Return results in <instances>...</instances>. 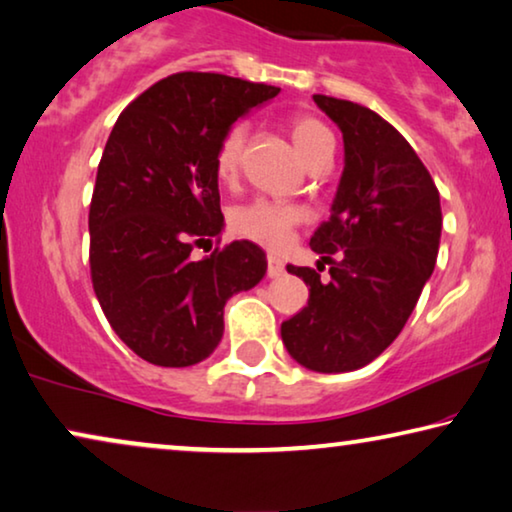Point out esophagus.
Returning <instances> with one entry per match:
<instances>
[{"mask_svg":"<svg viewBox=\"0 0 512 512\" xmlns=\"http://www.w3.org/2000/svg\"><path fill=\"white\" fill-rule=\"evenodd\" d=\"M266 273L269 278H280L285 273V262L276 255H266Z\"/></svg>","mask_w":512,"mask_h":512,"instance_id":"esophagus-1","label":"esophagus"}]
</instances>
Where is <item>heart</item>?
<instances>
[{"instance_id":"1","label":"heart","mask_w":512,"mask_h":512,"mask_svg":"<svg viewBox=\"0 0 512 512\" xmlns=\"http://www.w3.org/2000/svg\"><path fill=\"white\" fill-rule=\"evenodd\" d=\"M290 136L294 150H297L306 167L318 160V157L334 153V136H331L329 129L320 120L311 118V115H297V118H292ZM246 141V125L229 127L225 136L220 139L218 150H215V176H218L220 183L229 185L239 178ZM301 220H304V211L299 206L280 204V201L269 199H255L250 204L234 208L232 218H229L236 234L246 236V239L271 250L283 248L290 241L292 229Z\"/></svg>"}]
</instances>
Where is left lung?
<instances>
[{
	"instance_id": "left-lung-1",
	"label": "left lung",
	"mask_w": 512,
	"mask_h": 512,
	"mask_svg": "<svg viewBox=\"0 0 512 512\" xmlns=\"http://www.w3.org/2000/svg\"><path fill=\"white\" fill-rule=\"evenodd\" d=\"M343 134V174L331 215L315 229L318 269L287 266L311 287L304 311L280 325L294 362L318 373L357 371L406 325L434 273L441 197L410 143L366 106L313 95Z\"/></svg>"
}]
</instances>
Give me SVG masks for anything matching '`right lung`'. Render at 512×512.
Instances as JSON below:
<instances>
[{
  "label": "right lung",
  "instance_id": "obj_1",
  "mask_svg": "<svg viewBox=\"0 0 512 512\" xmlns=\"http://www.w3.org/2000/svg\"><path fill=\"white\" fill-rule=\"evenodd\" d=\"M280 88L185 71L136 97L111 129L90 204V271L99 306L141 359L204 362L225 331V304L266 273L264 250L234 241L194 262L225 229L215 150L236 120Z\"/></svg>",
  "mask_w": 512,
  "mask_h": 512
}]
</instances>
